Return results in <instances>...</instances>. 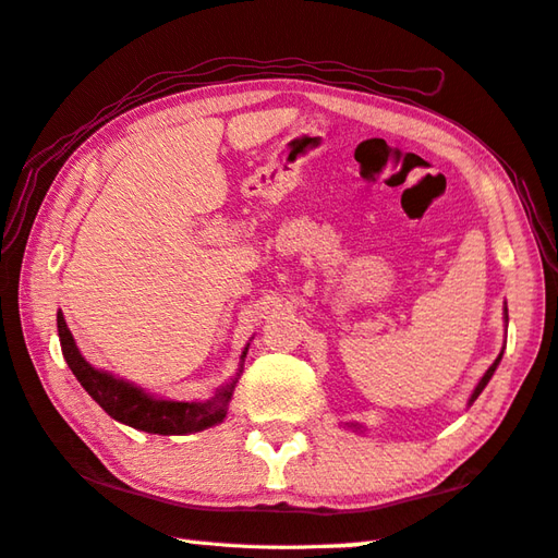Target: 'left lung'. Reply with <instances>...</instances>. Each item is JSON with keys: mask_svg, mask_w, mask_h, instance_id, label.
Wrapping results in <instances>:
<instances>
[{"mask_svg": "<svg viewBox=\"0 0 558 558\" xmlns=\"http://www.w3.org/2000/svg\"><path fill=\"white\" fill-rule=\"evenodd\" d=\"M504 323H507V326H509V308H507V304H504ZM501 354H504V347H501V352H499V356L495 359V364H492L487 371H485V375H483V378H481V383H477L475 385V390H473V395L469 397V407L473 404V401L477 399V397H481V392L485 390V387H487V383L492 380V375H495V371H497V366H499V361H501ZM349 427H354V430H361V425H349Z\"/></svg>", "mask_w": 558, "mask_h": 558, "instance_id": "8db88e82", "label": "left lung"}]
</instances>
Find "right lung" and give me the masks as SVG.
Instances as JSON below:
<instances>
[{"label":"right lung","mask_w":558,"mask_h":558,"mask_svg":"<svg viewBox=\"0 0 558 558\" xmlns=\"http://www.w3.org/2000/svg\"><path fill=\"white\" fill-rule=\"evenodd\" d=\"M57 328L63 359H66V364L73 371L77 383L83 385V390L93 397L113 421L151 435H190L223 423V418L228 416L232 392H235V385L244 368V359H247L250 352L247 344L240 356L238 373L232 375L226 385H220L214 397L204 401H175L154 397L142 390V387L123 378H116L113 373L95 368L89 364L81 354V349H77L61 308L57 311Z\"/></svg>","instance_id":"right-lung-1"}]
</instances>
